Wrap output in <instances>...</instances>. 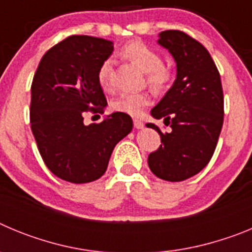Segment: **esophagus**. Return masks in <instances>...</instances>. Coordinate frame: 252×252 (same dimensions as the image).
<instances>
[{"label": "esophagus", "instance_id": "34e87169", "mask_svg": "<svg viewBox=\"0 0 252 252\" xmlns=\"http://www.w3.org/2000/svg\"><path fill=\"white\" fill-rule=\"evenodd\" d=\"M133 126H135V128H144V126H145V125H144V122H141L140 121V120H133Z\"/></svg>", "mask_w": 252, "mask_h": 252}]
</instances>
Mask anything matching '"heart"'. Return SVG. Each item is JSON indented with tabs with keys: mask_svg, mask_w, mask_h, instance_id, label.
<instances>
[{
	"mask_svg": "<svg viewBox=\"0 0 252 252\" xmlns=\"http://www.w3.org/2000/svg\"><path fill=\"white\" fill-rule=\"evenodd\" d=\"M122 55L133 64H136L142 72L146 73V82L155 92H160L168 86L170 81L169 69L162 65L161 57L157 51L149 48L141 41H130L122 48ZM99 86L103 90H111L113 87V62L106 59L99 65L97 73ZM150 102L146 92H121L112 102V108L130 116H139L145 106Z\"/></svg>",
	"mask_w": 252,
	"mask_h": 252,
	"instance_id": "obj_1",
	"label": "heart"
}]
</instances>
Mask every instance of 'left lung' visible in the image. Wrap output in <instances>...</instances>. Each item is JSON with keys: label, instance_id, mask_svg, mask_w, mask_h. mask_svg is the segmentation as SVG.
I'll list each match as a JSON object with an SVG mask.
<instances>
[{"label": "left lung", "instance_id": "1", "mask_svg": "<svg viewBox=\"0 0 252 252\" xmlns=\"http://www.w3.org/2000/svg\"><path fill=\"white\" fill-rule=\"evenodd\" d=\"M158 43L174 58L177 78L151 110L171 131L162 133L155 124H146L161 139L148 164L160 179L182 182L198 174L215 153L223 125V91L217 66L199 41L183 31L166 30Z\"/></svg>", "mask_w": 252, "mask_h": 252}]
</instances>
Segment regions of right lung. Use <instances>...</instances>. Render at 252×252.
<instances>
[{
  "label": "right lung",
  "instance_id": "add662e5",
  "mask_svg": "<svg viewBox=\"0 0 252 252\" xmlns=\"http://www.w3.org/2000/svg\"><path fill=\"white\" fill-rule=\"evenodd\" d=\"M112 51L110 40L73 35L46 51L32 79L30 125L37 149L49 170L70 183L99 179L116 144L132 130L122 112L83 124L84 112H104L97 73Z\"/></svg>",
  "mask_w": 252,
  "mask_h": 252
}]
</instances>
